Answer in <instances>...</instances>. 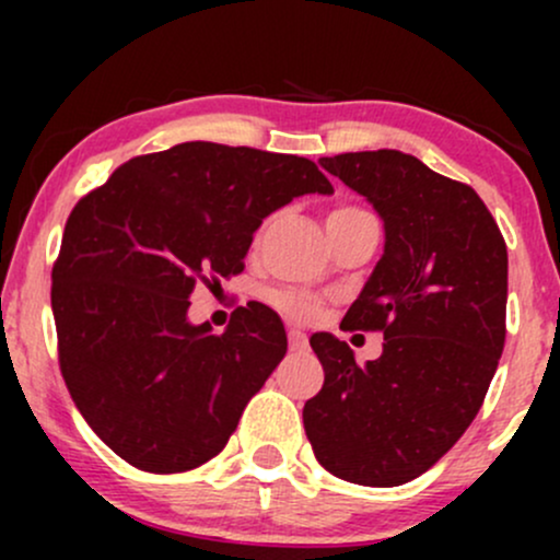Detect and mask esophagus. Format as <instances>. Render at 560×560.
<instances>
[{
  "label": "esophagus",
  "instance_id": "obj_1",
  "mask_svg": "<svg viewBox=\"0 0 560 560\" xmlns=\"http://www.w3.org/2000/svg\"><path fill=\"white\" fill-rule=\"evenodd\" d=\"M305 345H307L305 334L300 329H289V347H292V350H305Z\"/></svg>",
  "mask_w": 560,
  "mask_h": 560
}]
</instances>
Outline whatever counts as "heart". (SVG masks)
Instances as JSON below:
<instances>
[{
    "mask_svg": "<svg viewBox=\"0 0 560 560\" xmlns=\"http://www.w3.org/2000/svg\"><path fill=\"white\" fill-rule=\"evenodd\" d=\"M350 210H355V208H339V210H334V213H350ZM273 305L279 307V311H284L287 316L300 318V320L311 318L313 313H316V300H313L311 294L298 292V289H284V292H276Z\"/></svg>",
    "mask_w": 560,
    "mask_h": 560,
    "instance_id": "b5f03b06",
    "label": "heart"
}]
</instances>
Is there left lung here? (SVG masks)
Returning a JSON list of instances; mask_svg holds the SVG:
<instances>
[{"mask_svg": "<svg viewBox=\"0 0 560 560\" xmlns=\"http://www.w3.org/2000/svg\"><path fill=\"white\" fill-rule=\"evenodd\" d=\"M384 223V253L342 324L384 331L355 363L329 331L311 337L324 387L302 408L318 464L365 487L421 477L479 413L505 342L508 249L471 186L397 150L320 158Z\"/></svg>", "mask_w": 560, "mask_h": 560, "instance_id": "obj_1", "label": "left lung"}]
</instances>
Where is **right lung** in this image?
<instances>
[{
  "mask_svg": "<svg viewBox=\"0 0 560 560\" xmlns=\"http://www.w3.org/2000/svg\"><path fill=\"white\" fill-rule=\"evenodd\" d=\"M334 195L298 155L184 141L133 158L70 213L52 271L60 369L75 408L141 471L176 474L223 450L287 352L268 305L223 334L191 324L197 281L244 268L262 218Z\"/></svg>",
  "mask_w": 560,
  "mask_h": 560,
  "instance_id": "right-lung-1",
  "label": "right lung"
}]
</instances>
